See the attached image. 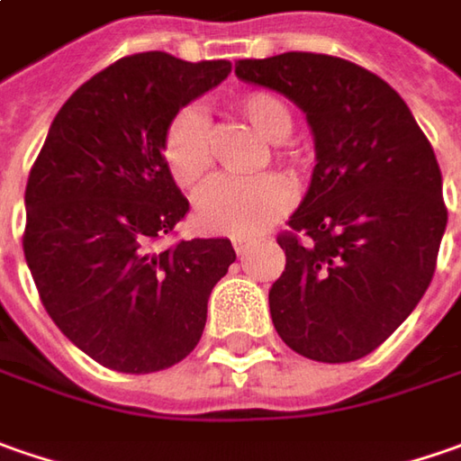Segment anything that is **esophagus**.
<instances>
[{
    "instance_id": "obj_1",
    "label": "esophagus",
    "mask_w": 461,
    "mask_h": 461,
    "mask_svg": "<svg viewBox=\"0 0 461 461\" xmlns=\"http://www.w3.org/2000/svg\"><path fill=\"white\" fill-rule=\"evenodd\" d=\"M252 242H255V237H248V234H234V237H231V245H234V252H237V255H242V252L250 248Z\"/></svg>"
}]
</instances>
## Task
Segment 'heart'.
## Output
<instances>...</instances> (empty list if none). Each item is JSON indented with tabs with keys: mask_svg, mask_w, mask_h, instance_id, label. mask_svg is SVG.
Returning a JSON list of instances; mask_svg holds the SVG:
<instances>
[{
	"mask_svg": "<svg viewBox=\"0 0 461 461\" xmlns=\"http://www.w3.org/2000/svg\"><path fill=\"white\" fill-rule=\"evenodd\" d=\"M237 113L273 141V159L291 175L302 170V154L281 139L291 133V111L273 92L250 90L234 97ZM162 159L170 177L183 191H195L206 183L213 167V147L206 115L198 108H183L172 115L162 136ZM294 203V188L281 175H258L248 180H216L195 201V219L216 234H258L284 216Z\"/></svg>",
	"mask_w": 461,
	"mask_h": 461,
	"instance_id": "1",
	"label": "heart"
}]
</instances>
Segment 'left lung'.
<instances>
[{
    "label": "left lung",
    "instance_id": "obj_1",
    "mask_svg": "<svg viewBox=\"0 0 461 461\" xmlns=\"http://www.w3.org/2000/svg\"><path fill=\"white\" fill-rule=\"evenodd\" d=\"M234 74L286 95L314 133L310 191L278 234L276 332L312 361L364 358L408 320L436 270L447 206L433 147L405 100L346 59L289 50L242 59Z\"/></svg>",
    "mask_w": 461,
    "mask_h": 461
}]
</instances>
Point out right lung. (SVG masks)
I'll use <instances>...</instances> for the list:
<instances>
[{"label": "right lung", "instance_id": "add662e5", "mask_svg": "<svg viewBox=\"0 0 461 461\" xmlns=\"http://www.w3.org/2000/svg\"><path fill=\"white\" fill-rule=\"evenodd\" d=\"M230 71L224 59L123 56L61 105L32 165L23 234L32 281L56 328L113 371L183 361L237 258L221 237L151 250L191 209L162 159L165 129Z\"/></svg>", "mask_w": 461, "mask_h": 461}]
</instances>
